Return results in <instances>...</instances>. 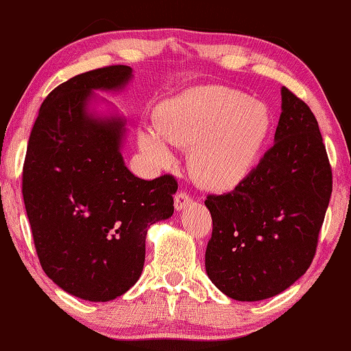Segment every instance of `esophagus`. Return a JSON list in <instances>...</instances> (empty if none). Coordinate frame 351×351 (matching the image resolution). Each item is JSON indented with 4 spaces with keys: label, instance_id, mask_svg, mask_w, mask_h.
Wrapping results in <instances>:
<instances>
[{
    "label": "esophagus",
    "instance_id": "34e87169",
    "mask_svg": "<svg viewBox=\"0 0 351 351\" xmlns=\"http://www.w3.org/2000/svg\"><path fill=\"white\" fill-rule=\"evenodd\" d=\"M192 204V197L187 194L186 191H180L178 194L175 195V208L176 210H182V208H187Z\"/></svg>",
    "mask_w": 351,
    "mask_h": 351
}]
</instances>
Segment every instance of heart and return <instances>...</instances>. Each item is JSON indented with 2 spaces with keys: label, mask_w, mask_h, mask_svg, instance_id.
Instances as JSON below:
<instances>
[{
  "label": "heart",
  "mask_w": 351,
  "mask_h": 351,
  "mask_svg": "<svg viewBox=\"0 0 351 351\" xmlns=\"http://www.w3.org/2000/svg\"><path fill=\"white\" fill-rule=\"evenodd\" d=\"M265 105L223 86L199 87L165 103L159 125L143 128L140 145L157 164L169 165L170 143L192 146L191 170L210 189L224 191L243 181L269 140Z\"/></svg>",
  "instance_id": "obj_1"
}]
</instances>
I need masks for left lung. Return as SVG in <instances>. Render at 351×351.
I'll use <instances>...</instances> for the list:
<instances>
[{
    "label": "left lung",
    "instance_id": "8db88e82",
    "mask_svg": "<svg viewBox=\"0 0 351 351\" xmlns=\"http://www.w3.org/2000/svg\"><path fill=\"white\" fill-rule=\"evenodd\" d=\"M332 170L317 117L281 88L275 145L234 191L206 195L213 219L205 267L235 300H263L300 278L317 253Z\"/></svg>",
    "mask_w": 351,
    "mask_h": 351
}]
</instances>
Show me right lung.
<instances>
[{
  "label": "right lung",
  "mask_w": 351,
  "mask_h": 351,
  "mask_svg": "<svg viewBox=\"0 0 351 351\" xmlns=\"http://www.w3.org/2000/svg\"><path fill=\"white\" fill-rule=\"evenodd\" d=\"M125 65L68 79L46 97L29 133L22 194L46 275L76 298L106 302L140 278L146 234L173 215L178 181L140 180L121 154L124 121L87 112L92 90H116Z\"/></svg>",
  "instance_id": "obj_1"
}]
</instances>
